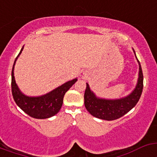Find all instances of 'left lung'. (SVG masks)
Here are the masks:
<instances>
[{
	"label": "left lung",
	"mask_w": 157,
	"mask_h": 157,
	"mask_svg": "<svg viewBox=\"0 0 157 157\" xmlns=\"http://www.w3.org/2000/svg\"><path fill=\"white\" fill-rule=\"evenodd\" d=\"M138 62L139 63L138 82L132 93L125 98L114 100L99 98L90 90L89 84L86 83V89L84 94V104L86 110L93 116L109 121L117 120L127 114L137 105L143 90V74L138 59Z\"/></svg>",
	"instance_id": "1"
}]
</instances>
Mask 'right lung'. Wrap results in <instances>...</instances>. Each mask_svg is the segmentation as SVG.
Here are the masks:
<instances>
[{"label": "right lung", "instance_id": "1", "mask_svg": "<svg viewBox=\"0 0 157 157\" xmlns=\"http://www.w3.org/2000/svg\"><path fill=\"white\" fill-rule=\"evenodd\" d=\"M23 49L22 48L15 59L12 71V93L16 105L28 116L35 119H47L57 114L63 105L64 94L77 82V78L68 81L51 92L40 97H28L19 90L14 77V66Z\"/></svg>", "mask_w": 157, "mask_h": 157}]
</instances>
